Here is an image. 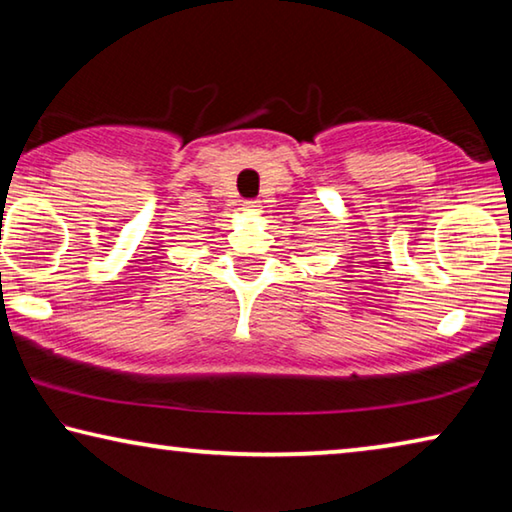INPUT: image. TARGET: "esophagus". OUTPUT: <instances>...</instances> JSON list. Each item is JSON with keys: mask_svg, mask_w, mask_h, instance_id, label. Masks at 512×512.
Listing matches in <instances>:
<instances>
[{"mask_svg": "<svg viewBox=\"0 0 512 512\" xmlns=\"http://www.w3.org/2000/svg\"><path fill=\"white\" fill-rule=\"evenodd\" d=\"M244 210L259 214V212H262V205H259V201H244Z\"/></svg>", "mask_w": 512, "mask_h": 512, "instance_id": "esophagus-1", "label": "esophagus"}]
</instances>
